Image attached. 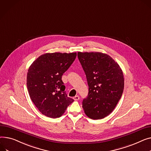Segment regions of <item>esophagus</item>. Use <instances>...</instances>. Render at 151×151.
<instances>
[{"label":"esophagus","mask_w":151,"mask_h":151,"mask_svg":"<svg viewBox=\"0 0 151 151\" xmlns=\"http://www.w3.org/2000/svg\"><path fill=\"white\" fill-rule=\"evenodd\" d=\"M73 99H74L75 100H76V101H77V100H78V99H79V96L78 95H76V96H75L73 97Z\"/></svg>","instance_id":"34e87169"}]
</instances>
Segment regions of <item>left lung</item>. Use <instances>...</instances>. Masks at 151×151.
I'll return each mask as SVG.
<instances>
[{"mask_svg":"<svg viewBox=\"0 0 151 151\" xmlns=\"http://www.w3.org/2000/svg\"><path fill=\"white\" fill-rule=\"evenodd\" d=\"M86 73L88 93L83 101L86 115L93 119H102L114 110L124 90L122 70L115 60L100 52H78Z\"/></svg>","mask_w":151,"mask_h":151,"instance_id":"left-lung-1","label":"left lung"}]
</instances>
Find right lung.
Masks as SVG:
<instances>
[{
	"instance_id": "obj_1",
	"label": "right lung",
	"mask_w": 151,
	"mask_h": 151,
	"mask_svg": "<svg viewBox=\"0 0 151 151\" xmlns=\"http://www.w3.org/2000/svg\"><path fill=\"white\" fill-rule=\"evenodd\" d=\"M76 53H45L29 67L27 86L29 95L43 115L61 116L74 100L67 96L62 76L75 61Z\"/></svg>"
}]
</instances>
